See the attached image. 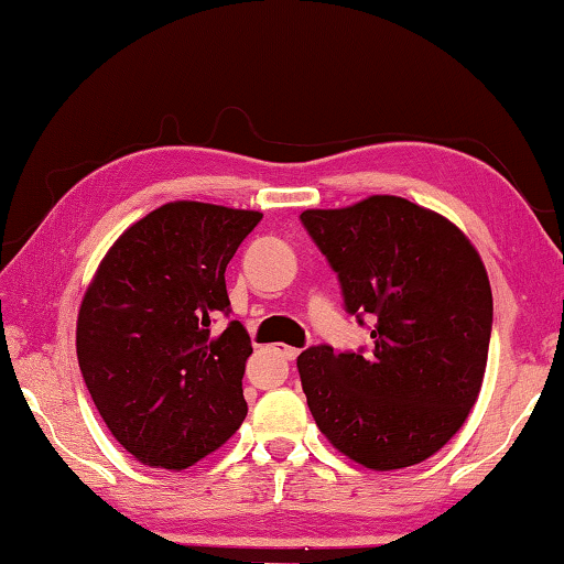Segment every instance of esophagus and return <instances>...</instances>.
<instances>
[{
    "label": "esophagus",
    "mask_w": 564,
    "mask_h": 564,
    "mask_svg": "<svg viewBox=\"0 0 564 564\" xmlns=\"http://www.w3.org/2000/svg\"><path fill=\"white\" fill-rule=\"evenodd\" d=\"M275 354L281 356V359H285V361H293L299 356V348H293V346H283V344H279L275 346Z\"/></svg>",
    "instance_id": "esophagus-1"
}]
</instances>
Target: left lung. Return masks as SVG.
Wrapping results in <instances>:
<instances>
[{"label":"left lung","instance_id":"obj_1","mask_svg":"<svg viewBox=\"0 0 564 564\" xmlns=\"http://www.w3.org/2000/svg\"><path fill=\"white\" fill-rule=\"evenodd\" d=\"M301 220L338 273L348 314L373 318L369 354L311 346L299 356L316 426L366 469L429 459L467 422L485 379L491 289L477 248L399 195Z\"/></svg>","mask_w":564,"mask_h":564}]
</instances>
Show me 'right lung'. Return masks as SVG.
<instances>
[{
	"instance_id": "obj_1",
	"label": "right lung",
	"mask_w": 564,
	"mask_h": 564,
	"mask_svg": "<svg viewBox=\"0 0 564 564\" xmlns=\"http://www.w3.org/2000/svg\"><path fill=\"white\" fill-rule=\"evenodd\" d=\"M263 213L175 200L107 250L77 314V361L102 422L138 462L187 469L248 414V330L230 321L226 268Z\"/></svg>"
}]
</instances>
